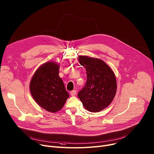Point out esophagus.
<instances>
[{"mask_svg": "<svg viewBox=\"0 0 154 154\" xmlns=\"http://www.w3.org/2000/svg\"><path fill=\"white\" fill-rule=\"evenodd\" d=\"M76 90H72V91H71L70 92V95L71 96H75V95H76Z\"/></svg>", "mask_w": 154, "mask_h": 154, "instance_id": "34e87169", "label": "esophagus"}]
</instances>
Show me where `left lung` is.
Instances as JSON below:
<instances>
[{
  "label": "left lung",
  "mask_w": 154,
  "mask_h": 154,
  "mask_svg": "<svg viewBox=\"0 0 154 154\" xmlns=\"http://www.w3.org/2000/svg\"><path fill=\"white\" fill-rule=\"evenodd\" d=\"M79 60L87 70V80L78 97L87 110L99 112L108 107L115 96L117 85L115 73L100 59L80 56Z\"/></svg>",
  "instance_id": "8db88e82"
}]
</instances>
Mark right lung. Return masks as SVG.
I'll return each mask as SVG.
<instances>
[{
	"instance_id": "1",
	"label": "right lung",
	"mask_w": 154,
	"mask_h": 154,
	"mask_svg": "<svg viewBox=\"0 0 154 154\" xmlns=\"http://www.w3.org/2000/svg\"><path fill=\"white\" fill-rule=\"evenodd\" d=\"M59 64L49 61L35 71L29 83L32 97L41 107L51 112L63 108L69 93L59 76Z\"/></svg>"
}]
</instances>
